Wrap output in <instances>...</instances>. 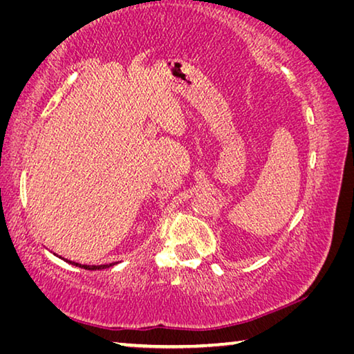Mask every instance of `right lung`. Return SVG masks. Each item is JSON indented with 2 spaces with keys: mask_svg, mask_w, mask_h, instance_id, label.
Instances as JSON below:
<instances>
[{
  "mask_svg": "<svg viewBox=\"0 0 354 354\" xmlns=\"http://www.w3.org/2000/svg\"><path fill=\"white\" fill-rule=\"evenodd\" d=\"M68 263H73V266L76 267H81V268H86V270H101V268H109L112 266H115V263H103V266H82V263H77V262H71V261H67Z\"/></svg>",
  "mask_w": 354,
  "mask_h": 354,
  "instance_id": "add662e5",
  "label": "right lung"
}]
</instances>
